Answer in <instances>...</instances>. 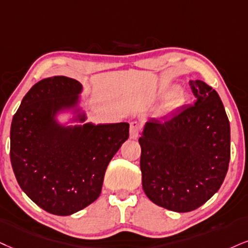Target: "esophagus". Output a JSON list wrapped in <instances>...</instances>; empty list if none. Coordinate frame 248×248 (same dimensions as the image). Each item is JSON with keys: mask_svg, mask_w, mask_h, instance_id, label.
<instances>
[{"mask_svg": "<svg viewBox=\"0 0 248 248\" xmlns=\"http://www.w3.org/2000/svg\"><path fill=\"white\" fill-rule=\"evenodd\" d=\"M140 132V124L138 122H132L130 124V138L131 139H137L139 137Z\"/></svg>", "mask_w": 248, "mask_h": 248, "instance_id": "34e87169", "label": "esophagus"}]
</instances>
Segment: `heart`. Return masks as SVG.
Instances as JSON below:
<instances>
[{"mask_svg": "<svg viewBox=\"0 0 248 248\" xmlns=\"http://www.w3.org/2000/svg\"><path fill=\"white\" fill-rule=\"evenodd\" d=\"M185 102V93L182 88H173L166 96L161 107L162 115H169L176 111Z\"/></svg>", "mask_w": 248, "mask_h": 248, "instance_id": "obj_1", "label": "heart"}]
</instances>
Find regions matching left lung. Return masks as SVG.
Listing matches in <instances>:
<instances>
[{
  "mask_svg": "<svg viewBox=\"0 0 248 248\" xmlns=\"http://www.w3.org/2000/svg\"><path fill=\"white\" fill-rule=\"evenodd\" d=\"M197 101L172 117L149 119L139 138L142 188L157 206L187 213L221 187L230 161V123L217 92L191 80Z\"/></svg>",
  "mask_w": 248,
  "mask_h": 248,
  "instance_id": "left-lung-1",
  "label": "left lung"
}]
</instances>
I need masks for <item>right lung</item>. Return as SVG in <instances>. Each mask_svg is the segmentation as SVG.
I'll return each instance as SVG.
<instances>
[{"label": "right lung", "instance_id": "obj_1", "mask_svg": "<svg viewBox=\"0 0 248 248\" xmlns=\"http://www.w3.org/2000/svg\"><path fill=\"white\" fill-rule=\"evenodd\" d=\"M82 85L55 76L27 92L12 118L10 160L20 188L46 212L68 216L99 198L110 160L129 138V123H84Z\"/></svg>", "mask_w": 248, "mask_h": 248}]
</instances>
